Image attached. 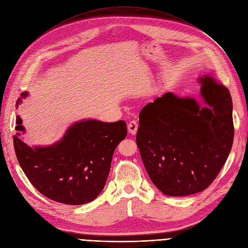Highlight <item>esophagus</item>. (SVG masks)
I'll return each instance as SVG.
<instances>
[{
  "label": "esophagus",
  "mask_w": 248,
  "mask_h": 248,
  "mask_svg": "<svg viewBox=\"0 0 248 248\" xmlns=\"http://www.w3.org/2000/svg\"><path fill=\"white\" fill-rule=\"evenodd\" d=\"M138 123L135 121H132L131 123H128L127 124V128H128V133L132 134V135H136L137 131H138Z\"/></svg>",
  "instance_id": "esophagus-1"
}]
</instances>
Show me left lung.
<instances>
[{"mask_svg": "<svg viewBox=\"0 0 248 248\" xmlns=\"http://www.w3.org/2000/svg\"><path fill=\"white\" fill-rule=\"evenodd\" d=\"M199 82L202 105L192 97L167 92L139 115L140 154L151 180L166 196L184 197L206 189L232 148L229 90L207 75Z\"/></svg>", "mask_w": 248, "mask_h": 248, "instance_id": "1", "label": "left lung"}]
</instances>
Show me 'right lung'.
<instances>
[{
	"instance_id": "right-lung-1",
	"label": "right lung",
	"mask_w": 248,
	"mask_h": 248,
	"mask_svg": "<svg viewBox=\"0 0 248 248\" xmlns=\"http://www.w3.org/2000/svg\"><path fill=\"white\" fill-rule=\"evenodd\" d=\"M28 92H23L16 106ZM14 148L25 175L45 197L66 204L94 201L108 177L115 148L126 137L124 121L103 123L82 120L69 126L62 138L49 146H28L21 134L25 127L19 115Z\"/></svg>"
}]
</instances>
